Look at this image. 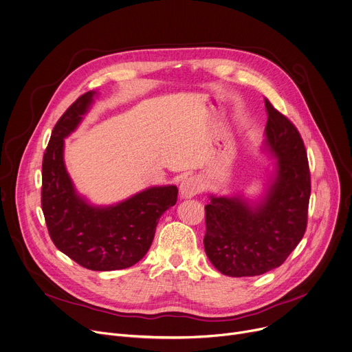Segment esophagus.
<instances>
[{"mask_svg": "<svg viewBox=\"0 0 352 352\" xmlns=\"http://www.w3.org/2000/svg\"><path fill=\"white\" fill-rule=\"evenodd\" d=\"M201 191V184L200 180L196 176H188L182 180L179 186V192H180V199H191Z\"/></svg>", "mask_w": 352, "mask_h": 352, "instance_id": "34e87169", "label": "esophagus"}]
</instances>
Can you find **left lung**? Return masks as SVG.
Listing matches in <instances>:
<instances>
[{
	"instance_id": "obj_1",
	"label": "left lung",
	"mask_w": 352,
	"mask_h": 352,
	"mask_svg": "<svg viewBox=\"0 0 352 352\" xmlns=\"http://www.w3.org/2000/svg\"><path fill=\"white\" fill-rule=\"evenodd\" d=\"M263 151L276 158L263 196H210L204 249L229 277H254L280 267L305 235L310 197L306 149L296 127L264 100Z\"/></svg>"
}]
</instances>
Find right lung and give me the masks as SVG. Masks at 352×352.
I'll return each mask as SVG.
<instances>
[{"label":"right lung","instance_id":"1","mask_svg":"<svg viewBox=\"0 0 352 352\" xmlns=\"http://www.w3.org/2000/svg\"><path fill=\"white\" fill-rule=\"evenodd\" d=\"M96 92L78 98L53 129L42 165V210L56 248L94 271L123 270L149 250L161 215L176 204V186L148 187L113 206L76 192L64 164V138L88 113Z\"/></svg>","mask_w":352,"mask_h":352}]
</instances>
